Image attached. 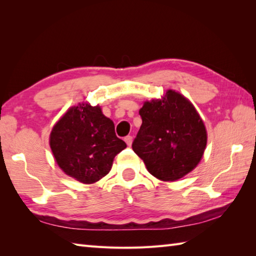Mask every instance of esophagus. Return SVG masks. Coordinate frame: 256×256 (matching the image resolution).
<instances>
[{
	"instance_id": "obj_1",
	"label": "esophagus",
	"mask_w": 256,
	"mask_h": 256,
	"mask_svg": "<svg viewBox=\"0 0 256 256\" xmlns=\"http://www.w3.org/2000/svg\"><path fill=\"white\" fill-rule=\"evenodd\" d=\"M124 140H125V143H126L128 146H131L132 142H133V138L131 136V135H128V136H125Z\"/></svg>"
}]
</instances>
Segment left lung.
<instances>
[{
	"instance_id": "left-lung-1",
	"label": "left lung",
	"mask_w": 256,
	"mask_h": 256,
	"mask_svg": "<svg viewBox=\"0 0 256 256\" xmlns=\"http://www.w3.org/2000/svg\"><path fill=\"white\" fill-rule=\"evenodd\" d=\"M142 125L132 148L150 174L175 182L199 164L206 145L204 121L188 99L167 90L160 100L144 102Z\"/></svg>"
}]
</instances>
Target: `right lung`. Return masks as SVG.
Instances as JSON below:
<instances>
[{
    "instance_id": "right-lung-1",
    "label": "right lung",
    "mask_w": 256,
    "mask_h": 256,
    "mask_svg": "<svg viewBox=\"0 0 256 256\" xmlns=\"http://www.w3.org/2000/svg\"><path fill=\"white\" fill-rule=\"evenodd\" d=\"M50 144L62 172L82 184L104 177L114 157L126 148L101 108L88 103H79L64 114L52 130Z\"/></svg>"
}]
</instances>
